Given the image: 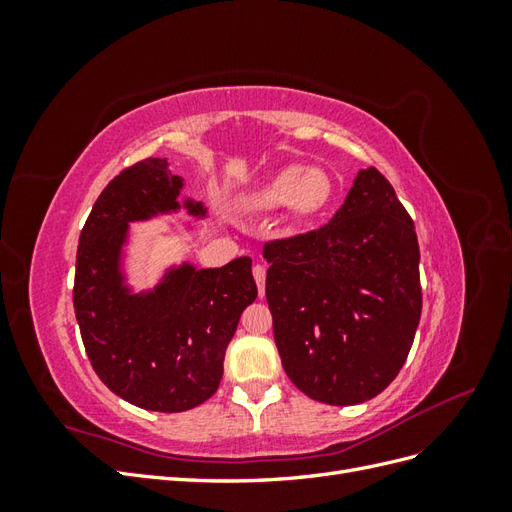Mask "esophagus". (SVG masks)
Segmentation results:
<instances>
[{
	"label": "esophagus",
	"mask_w": 512,
	"mask_h": 512,
	"mask_svg": "<svg viewBox=\"0 0 512 512\" xmlns=\"http://www.w3.org/2000/svg\"><path fill=\"white\" fill-rule=\"evenodd\" d=\"M252 273H254V280H256V286H258V294H260V299H262V297H265V277H267V271H265V267H262V265H256L252 269Z\"/></svg>",
	"instance_id": "esophagus-1"
}]
</instances>
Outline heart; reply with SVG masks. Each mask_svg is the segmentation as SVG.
<instances>
[{
    "label": "heart",
    "instance_id": "heart-1",
    "mask_svg": "<svg viewBox=\"0 0 512 512\" xmlns=\"http://www.w3.org/2000/svg\"><path fill=\"white\" fill-rule=\"evenodd\" d=\"M331 192L333 181L322 168L288 166L245 196L243 205L254 211H273L290 203L297 218H312L329 203Z\"/></svg>",
    "mask_w": 512,
    "mask_h": 512
}]
</instances>
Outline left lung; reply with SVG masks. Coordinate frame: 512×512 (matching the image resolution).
<instances>
[{
	"label": "left lung",
	"instance_id": "obj_1",
	"mask_svg": "<svg viewBox=\"0 0 512 512\" xmlns=\"http://www.w3.org/2000/svg\"><path fill=\"white\" fill-rule=\"evenodd\" d=\"M262 256L294 386L329 406L382 393L408 359L423 294L414 222L380 170H359L329 224L269 241Z\"/></svg>",
	"mask_w": 512,
	"mask_h": 512
}]
</instances>
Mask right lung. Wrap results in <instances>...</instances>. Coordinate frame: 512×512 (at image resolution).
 Wrapping results in <instances>:
<instances>
[{"mask_svg":"<svg viewBox=\"0 0 512 512\" xmlns=\"http://www.w3.org/2000/svg\"><path fill=\"white\" fill-rule=\"evenodd\" d=\"M181 190L166 158L123 168L98 196L76 250L74 314L91 367L115 395L156 412L196 408L218 391L226 348L258 294L250 256L220 269L183 262L153 290H130L121 271L130 222L181 207L207 213L192 198L179 203Z\"/></svg>","mask_w":512,"mask_h":512,"instance_id":"obj_1","label":"right lung"}]
</instances>
